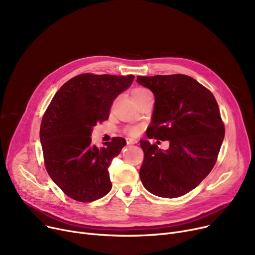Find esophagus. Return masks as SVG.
I'll use <instances>...</instances> for the list:
<instances>
[{
  "instance_id": "esophagus-1",
  "label": "esophagus",
  "mask_w": 255,
  "mask_h": 255,
  "mask_svg": "<svg viewBox=\"0 0 255 255\" xmlns=\"http://www.w3.org/2000/svg\"><path fill=\"white\" fill-rule=\"evenodd\" d=\"M136 142L137 141L134 140V139H130V138L127 139V144H133V143H136Z\"/></svg>"
}]
</instances>
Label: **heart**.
Wrapping results in <instances>:
<instances>
[{"mask_svg":"<svg viewBox=\"0 0 255 255\" xmlns=\"http://www.w3.org/2000/svg\"><path fill=\"white\" fill-rule=\"evenodd\" d=\"M149 97H152V94L148 89H145V88L138 87V88H134L131 91V98H132L133 101H134V103H136L140 100H143L145 98H149ZM125 132H126L127 135L133 137V136H136L138 134L139 128L131 126V127L126 128Z\"/></svg>","mask_w":255,"mask_h":255,"instance_id":"heart-1","label":"heart"}]
</instances>
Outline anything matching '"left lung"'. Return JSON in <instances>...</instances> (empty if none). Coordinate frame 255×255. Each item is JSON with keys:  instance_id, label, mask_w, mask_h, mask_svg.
<instances>
[{"instance_id": "8db88e82", "label": "left lung", "mask_w": 255, "mask_h": 255, "mask_svg": "<svg viewBox=\"0 0 255 255\" xmlns=\"http://www.w3.org/2000/svg\"><path fill=\"white\" fill-rule=\"evenodd\" d=\"M136 82L155 96L146 136L169 141L162 151L140 140V180L157 196H182L198 186L217 161L225 133L218 103L211 91L188 75L137 76Z\"/></svg>"}]
</instances>
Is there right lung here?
<instances>
[{
  "instance_id": "add662e5",
  "label": "right lung",
  "mask_w": 255,
  "mask_h": 255,
  "mask_svg": "<svg viewBox=\"0 0 255 255\" xmlns=\"http://www.w3.org/2000/svg\"><path fill=\"white\" fill-rule=\"evenodd\" d=\"M133 79L132 74H79L60 88L43 115L40 141L45 168L77 202H93L112 189L109 167L126 140L114 137L99 149L90 136L94 126L109 119L113 101Z\"/></svg>"
}]
</instances>
